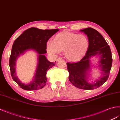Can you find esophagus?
<instances>
[{"instance_id": "34e87169", "label": "esophagus", "mask_w": 120, "mask_h": 120, "mask_svg": "<svg viewBox=\"0 0 120 120\" xmlns=\"http://www.w3.org/2000/svg\"><path fill=\"white\" fill-rule=\"evenodd\" d=\"M62 60V57H59L57 58V59L56 60H57V61H59V60Z\"/></svg>"}]
</instances>
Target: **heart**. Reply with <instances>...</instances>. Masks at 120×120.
Masks as SVG:
<instances>
[{"mask_svg":"<svg viewBox=\"0 0 120 120\" xmlns=\"http://www.w3.org/2000/svg\"><path fill=\"white\" fill-rule=\"evenodd\" d=\"M87 37L67 31L58 33L52 41L47 43V50L52 54L64 51L65 58L72 62L80 61L86 54L89 47Z\"/></svg>","mask_w":120,"mask_h":120,"instance_id":"1","label":"heart"}]
</instances>
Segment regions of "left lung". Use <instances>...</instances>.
<instances>
[{
  "label": "left lung",
  "instance_id": "1",
  "mask_svg": "<svg viewBox=\"0 0 120 120\" xmlns=\"http://www.w3.org/2000/svg\"><path fill=\"white\" fill-rule=\"evenodd\" d=\"M86 34L89 47L86 55L77 62L67 63L69 73L68 79L76 87L84 90H93L101 86L107 80L112 67V58L110 47L100 33L92 28L81 30ZM95 55L100 58V66L103 74L100 80L90 83L86 79V71L90 68V59Z\"/></svg>",
  "mask_w": 120,
  "mask_h": 120
}]
</instances>
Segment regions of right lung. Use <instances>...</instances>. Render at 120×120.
Masks as SVG:
<instances>
[{
    "label": "right lung",
    "mask_w": 120,
    "mask_h": 120,
    "mask_svg": "<svg viewBox=\"0 0 120 120\" xmlns=\"http://www.w3.org/2000/svg\"><path fill=\"white\" fill-rule=\"evenodd\" d=\"M59 29L42 30L32 27L25 30L15 40L12 46L9 66L12 78L22 89L25 90H37L43 88L47 81L46 73L55 65L56 62H51L44 55L46 52L47 42L49 38ZM34 49L39 53V62L36 74L34 81L28 85L20 82L15 74V62L16 58L26 50Z\"/></svg>",
    "instance_id": "1"
}]
</instances>
